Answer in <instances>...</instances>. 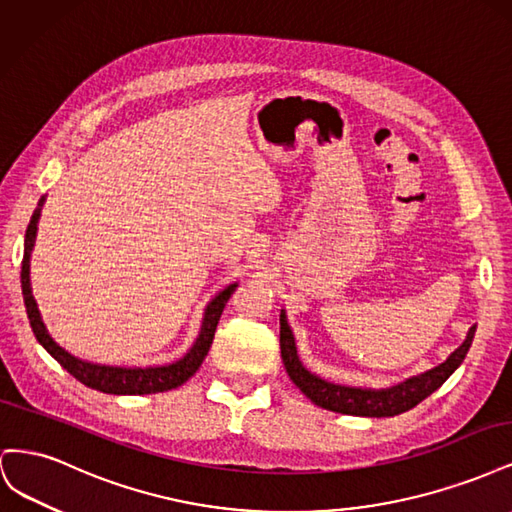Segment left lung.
I'll list each match as a JSON object with an SVG mask.
<instances>
[{
  "instance_id": "8db88e82",
  "label": "left lung",
  "mask_w": 512,
  "mask_h": 512,
  "mask_svg": "<svg viewBox=\"0 0 512 512\" xmlns=\"http://www.w3.org/2000/svg\"><path fill=\"white\" fill-rule=\"evenodd\" d=\"M474 333H476V324L470 327L466 339H463V344L448 356L444 363L425 371V374L412 376L395 386H389V389H361V386L335 384L312 374V371H309L299 359L297 344H294V335L286 318V309H282L280 314L282 361L290 380L299 386V391L324 410L352 414V416H371V418L408 412L410 408L421 404V401L429 397L433 391H438L440 386L451 378L453 371L463 363V359H466V354L472 346Z\"/></svg>"
}]
</instances>
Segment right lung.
Segmentation results:
<instances>
[{
	"mask_svg": "<svg viewBox=\"0 0 512 512\" xmlns=\"http://www.w3.org/2000/svg\"><path fill=\"white\" fill-rule=\"evenodd\" d=\"M46 196L38 200V207L29 220V226L25 230V250H23V267H21V288H23V301L27 309V318L29 324H32V331L40 346L49 352L53 359L64 367L66 371L83 382L89 389H96L100 393L108 395H149V393H164V391H173L177 386H181L185 380H190L200 363L205 361V356L211 348L215 327H218V320L224 312V305L228 303L230 294L235 292L237 282L228 284L224 290H220L215 297L207 303L205 314H203V324H200V331L196 342L192 348L185 352L181 359L168 365H149V367H117V365H100V363H91L85 359H79L66 348H61L53 335L46 329V324L40 316L38 303L34 299L32 292V280H29V258H32V250L36 245V235H38V220L42 213Z\"/></svg>",
	"mask_w": 512,
	"mask_h": 512,
	"instance_id": "add662e5",
	"label": "right lung"
}]
</instances>
